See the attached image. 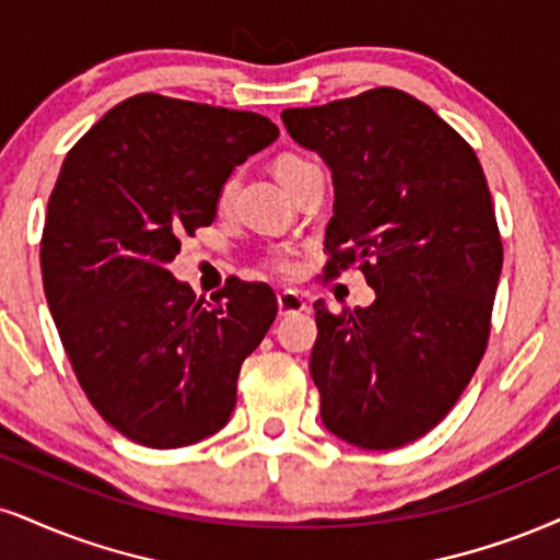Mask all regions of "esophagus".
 Listing matches in <instances>:
<instances>
[{
    "label": "esophagus",
    "mask_w": 560,
    "mask_h": 560,
    "mask_svg": "<svg viewBox=\"0 0 560 560\" xmlns=\"http://www.w3.org/2000/svg\"><path fill=\"white\" fill-rule=\"evenodd\" d=\"M308 303L306 299L299 291H280L278 293V312L280 316H288V314H301L306 312Z\"/></svg>",
    "instance_id": "1"
}]
</instances>
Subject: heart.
Segmentation results:
<instances>
[{"mask_svg":"<svg viewBox=\"0 0 560 560\" xmlns=\"http://www.w3.org/2000/svg\"><path fill=\"white\" fill-rule=\"evenodd\" d=\"M306 165H312V163L303 161V158H299V155H282V158H278V163H275V174H278L280 182H288V178H291L293 174H299V171L306 168ZM236 184H238V178L231 176V178H225L223 186H220V191H218V207H220V210H225V207L233 202V195H236ZM280 265L285 267L288 259H280Z\"/></svg>","mask_w":560,"mask_h":560,"instance_id":"b5f03b06","label":"heart"}]
</instances>
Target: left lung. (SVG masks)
Instances as JSON below:
<instances>
[{
  "mask_svg": "<svg viewBox=\"0 0 560 560\" xmlns=\"http://www.w3.org/2000/svg\"><path fill=\"white\" fill-rule=\"evenodd\" d=\"M282 124L332 171L327 269L361 265L371 306L316 308L312 378L322 423L361 448L439 425L478 369L503 248L478 155L395 88L285 108Z\"/></svg>",
  "mask_w": 560,
  "mask_h": 560,
  "instance_id": "8db88e82",
  "label": "left lung"
}]
</instances>
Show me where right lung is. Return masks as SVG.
<instances>
[{
  "instance_id": "add662e5",
  "label": "right lung",
  "mask_w": 560,
  "mask_h": 560,
  "mask_svg": "<svg viewBox=\"0 0 560 560\" xmlns=\"http://www.w3.org/2000/svg\"><path fill=\"white\" fill-rule=\"evenodd\" d=\"M278 137L259 114L140 93L65 158L40 238L46 301L88 399L137 444H197L236 407L278 299L233 278L205 303L168 265L215 220L236 165Z\"/></svg>"
}]
</instances>
